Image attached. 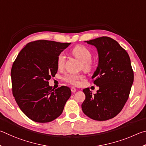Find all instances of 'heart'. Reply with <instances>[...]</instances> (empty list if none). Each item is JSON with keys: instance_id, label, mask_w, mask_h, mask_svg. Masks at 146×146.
<instances>
[{"instance_id": "1", "label": "heart", "mask_w": 146, "mask_h": 146, "mask_svg": "<svg viewBox=\"0 0 146 146\" xmlns=\"http://www.w3.org/2000/svg\"><path fill=\"white\" fill-rule=\"evenodd\" d=\"M78 79V77H76V76H72V78H69L68 79V81L69 83H71V82H74L75 81H76Z\"/></svg>"}]
</instances>
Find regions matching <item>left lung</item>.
Here are the masks:
<instances>
[{
    "instance_id": "8db88e82",
    "label": "left lung",
    "mask_w": 146,
    "mask_h": 146,
    "mask_svg": "<svg viewBox=\"0 0 146 146\" xmlns=\"http://www.w3.org/2000/svg\"><path fill=\"white\" fill-rule=\"evenodd\" d=\"M63 43L48 40L30 42L22 48L12 65V91L19 108L31 120L44 123L62 113L71 90L67 86H50L48 81L58 68Z\"/></svg>"
}]
</instances>
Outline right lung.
<instances>
[{
	"label": "right lung",
	"mask_w": 146,
	"mask_h": 146,
	"mask_svg": "<svg viewBox=\"0 0 146 146\" xmlns=\"http://www.w3.org/2000/svg\"><path fill=\"white\" fill-rule=\"evenodd\" d=\"M86 42L98 50V66L92 78L99 89L95 94L83 90L86 97L81 108L90 119L106 121L121 112L129 98L134 78L131 61L126 51L111 38Z\"/></svg>",
	"instance_id": "add662e5"
}]
</instances>
